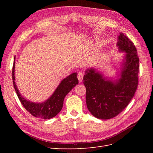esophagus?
<instances>
[{"label":"esophagus","mask_w":153,"mask_h":153,"mask_svg":"<svg viewBox=\"0 0 153 153\" xmlns=\"http://www.w3.org/2000/svg\"><path fill=\"white\" fill-rule=\"evenodd\" d=\"M83 77H84V73L82 72H79L78 73V79L80 82H81L83 80Z\"/></svg>","instance_id":"obj_1"}]
</instances>
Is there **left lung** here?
Wrapping results in <instances>:
<instances>
[{
  "mask_svg": "<svg viewBox=\"0 0 153 153\" xmlns=\"http://www.w3.org/2000/svg\"><path fill=\"white\" fill-rule=\"evenodd\" d=\"M119 52L125 53L117 76H104L102 71L88 68L84 76L87 107L92 115L100 119L116 116L126 107L138 85L139 59L132 41L121 32L117 36Z\"/></svg>",
  "mask_w": 153,
  "mask_h": 153,
  "instance_id": "8db88e82",
  "label": "left lung"
}]
</instances>
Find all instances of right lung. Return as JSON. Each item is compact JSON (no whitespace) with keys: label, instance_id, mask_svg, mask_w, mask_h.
<instances>
[{"label":"right lung","instance_id":"obj_1","mask_svg":"<svg viewBox=\"0 0 153 153\" xmlns=\"http://www.w3.org/2000/svg\"><path fill=\"white\" fill-rule=\"evenodd\" d=\"M15 61L13 63L12 77L15 90L24 108L34 117L49 119L57 115L63 106L64 100L73 88L78 84L77 73H73L61 82L49 98L41 103L32 102L26 100L20 93L15 82Z\"/></svg>","mask_w":153,"mask_h":153}]
</instances>
